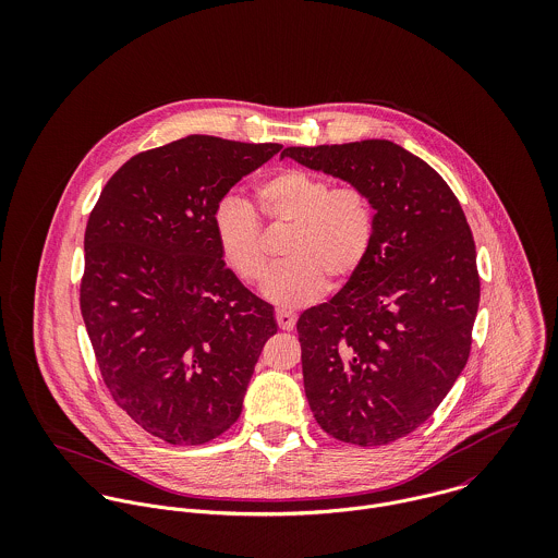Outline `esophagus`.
I'll list each match as a JSON object with an SVG mask.
<instances>
[{
  "instance_id": "obj_1",
  "label": "esophagus",
  "mask_w": 558,
  "mask_h": 558,
  "mask_svg": "<svg viewBox=\"0 0 558 558\" xmlns=\"http://www.w3.org/2000/svg\"><path fill=\"white\" fill-rule=\"evenodd\" d=\"M275 318L281 330H292L294 324H296V316L292 312H286V310H277L275 312Z\"/></svg>"
}]
</instances>
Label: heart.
<instances>
[{"mask_svg":"<svg viewBox=\"0 0 558 558\" xmlns=\"http://www.w3.org/2000/svg\"><path fill=\"white\" fill-rule=\"evenodd\" d=\"M259 217L272 230H290L286 264L264 283V294L279 307L316 301L328 279H352L376 239V206L356 184H339L307 169H283L255 186ZM215 239L223 262L244 283H259L270 266L266 236L255 210L226 197L215 210Z\"/></svg>","mask_w":558,"mask_h":558,"instance_id":"heart-1","label":"heart"}]
</instances>
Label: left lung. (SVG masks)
Segmentation results:
<instances>
[{"label": "left lung", "mask_w": 558, "mask_h": 558, "mask_svg": "<svg viewBox=\"0 0 558 558\" xmlns=\"http://www.w3.org/2000/svg\"><path fill=\"white\" fill-rule=\"evenodd\" d=\"M356 184L376 206L369 257L296 322L303 380L319 427L380 447L423 425L462 374L478 310L477 251L436 169L387 140L286 148Z\"/></svg>", "instance_id": "obj_1"}]
</instances>
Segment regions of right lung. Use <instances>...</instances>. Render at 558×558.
<instances>
[{"label": "right lung", "instance_id": "right-lung-1", "mask_svg": "<svg viewBox=\"0 0 558 558\" xmlns=\"http://www.w3.org/2000/svg\"><path fill=\"white\" fill-rule=\"evenodd\" d=\"M281 150L189 135L126 160L85 228L80 305L113 401L169 445L230 429L277 332L272 305L226 266L215 210Z\"/></svg>", "mask_w": 558, "mask_h": 558}]
</instances>
